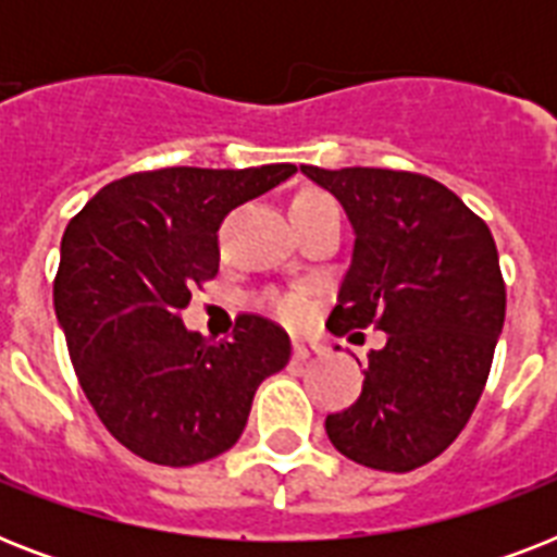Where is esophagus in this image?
<instances>
[{
	"mask_svg": "<svg viewBox=\"0 0 557 557\" xmlns=\"http://www.w3.org/2000/svg\"><path fill=\"white\" fill-rule=\"evenodd\" d=\"M292 352H295L297 361H309V358L323 356V349L318 347V344H309V341H300V338H295V344H292Z\"/></svg>",
	"mask_w": 557,
	"mask_h": 557,
	"instance_id": "1",
	"label": "esophagus"
}]
</instances>
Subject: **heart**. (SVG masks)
I'll use <instances>...</instances> for the list:
<instances>
[{
	"instance_id": "b5f03b06",
	"label": "heart",
	"mask_w": 557,
	"mask_h": 557,
	"mask_svg": "<svg viewBox=\"0 0 557 557\" xmlns=\"http://www.w3.org/2000/svg\"><path fill=\"white\" fill-rule=\"evenodd\" d=\"M323 205H335V201L326 196V193L321 190H300L292 199V205H288V210L295 213V210H309V208H323ZM271 306H274V312L283 318V321L288 323H300L306 321V314H309V300H306L304 295H280L271 300Z\"/></svg>"
}]
</instances>
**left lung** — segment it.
<instances>
[{
    "instance_id": "left-lung-1",
    "label": "left lung",
    "mask_w": 557,
    "mask_h": 557,
    "mask_svg": "<svg viewBox=\"0 0 557 557\" xmlns=\"http://www.w3.org/2000/svg\"><path fill=\"white\" fill-rule=\"evenodd\" d=\"M344 205L356 234L330 332H387L356 405L326 436L358 466L413 471L457 440L492 370L506 283L483 219L457 193L407 170L300 164Z\"/></svg>"
}]
</instances>
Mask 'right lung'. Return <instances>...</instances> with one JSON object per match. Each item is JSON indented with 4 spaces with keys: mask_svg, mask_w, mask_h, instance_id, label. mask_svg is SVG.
<instances>
[{
    "mask_svg": "<svg viewBox=\"0 0 557 557\" xmlns=\"http://www.w3.org/2000/svg\"><path fill=\"white\" fill-rule=\"evenodd\" d=\"M295 164L248 170L164 168L95 193L69 222L54 312L83 393L135 457L185 468L225 454L253 393L288 364L277 323L239 314L231 341L187 332L190 292L216 277L219 225Z\"/></svg>",
    "mask_w": 557,
    "mask_h": 557,
    "instance_id": "obj_1",
    "label": "right lung"
}]
</instances>
